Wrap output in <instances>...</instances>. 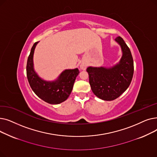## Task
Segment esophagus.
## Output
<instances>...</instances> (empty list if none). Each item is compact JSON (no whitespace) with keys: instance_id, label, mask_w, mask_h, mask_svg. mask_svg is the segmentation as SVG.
<instances>
[{"instance_id":"34e87169","label":"esophagus","mask_w":157,"mask_h":157,"mask_svg":"<svg viewBox=\"0 0 157 157\" xmlns=\"http://www.w3.org/2000/svg\"><path fill=\"white\" fill-rule=\"evenodd\" d=\"M80 69H81V70H85L86 69V68H87V64H84V63H82V64H80Z\"/></svg>"}]
</instances>
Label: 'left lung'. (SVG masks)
Segmentation results:
<instances>
[{"instance_id":"left-lung-1","label":"left lung","mask_w":157,"mask_h":157,"mask_svg":"<svg viewBox=\"0 0 157 157\" xmlns=\"http://www.w3.org/2000/svg\"><path fill=\"white\" fill-rule=\"evenodd\" d=\"M115 41L123 52L119 63L109 68L90 66L86 70L92 91L106 101L114 100L123 94L129 87L133 75V61L130 48L121 37H117Z\"/></svg>"}]
</instances>
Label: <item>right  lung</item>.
Instances as JSON below:
<instances>
[{"mask_svg":"<svg viewBox=\"0 0 157 157\" xmlns=\"http://www.w3.org/2000/svg\"><path fill=\"white\" fill-rule=\"evenodd\" d=\"M36 42L31 48L27 63V77L33 91L43 101L50 104H59L68 98L73 87L75 80L79 73L78 68L66 70L54 81L41 79L33 68V55Z\"/></svg>","mask_w":157,"mask_h":157,"instance_id":"1","label":"right lung"}]
</instances>
